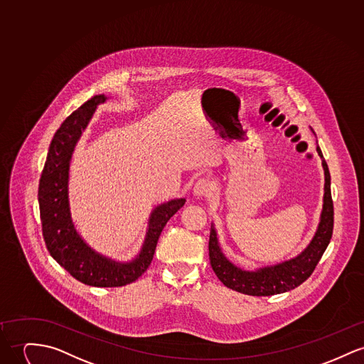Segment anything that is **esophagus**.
Segmentation results:
<instances>
[{"label": "esophagus", "instance_id": "obj_1", "mask_svg": "<svg viewBox=\"0 0 364 364\" xmlns=\"http://www.w3.org/2000/svg\"><path fill=\"white\" fill-rule=\"evenodd\" d=\"M213 190H215V187H213V183L210 180L200 178L194 184L193 194L196 198H202V196H210L213 193Z\"/></svg>", "mask_w": 364, "mask_h": 364}]
</instances>
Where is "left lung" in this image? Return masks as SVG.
<instances>
[{"label": "left lung", "mask_w": 364, "mask_h": 364, "mask_svg": "<svg viewBox=\"0 0 364 364\" xmlns=\"http://www.w3.org/2000/svg\"><path fill=\"white\" fill-rule=\"evenodd\" d=\"M316 149L318 156L321 158V165L324 168L326 183H324L323 209L320 215V222L311 241L298 256L284 260L277 264L259 267L256 270H244L235 266L232 262H230L225 257L219 244L215 224H212L210 237H209V259L218 279L222 281L227 288L245 295H252V296H270V295L282 294L299 287L304 281L308 280L313 270L316 269L318 260L321 259L323 253L330 244V240L333 237V227H334L331 176H330L327 162L323 158V152L320 146L317 145Z\"/></svg>", "instance_id": "1"}]
</instances>
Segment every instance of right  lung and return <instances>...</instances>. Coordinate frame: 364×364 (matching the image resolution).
Wrapping results in <instances>:
<instances>
[{
    "mask_svg": "<svg viewBox=\"0 0 364 364\" xmlns=\"http://www.w3.org/2000/svg\"><path fill=\"white\" fill-rule=\"evenodd\" d=\"M108 100L94 95L60 124L50 144L38 184L43 235L50 255L76 280L91 287H122L137 280L152 262L159 235L168 219L186 203L176 198L158 205L149 215L140 252L119 262L92 250L76 230L69 203V170L75 148L97 107Z\"/></svg>",
    "mask_w": 364,
    "mask_h": 364,
    "instance_id": "1",
    "label": "right lung"
}]
</instances>
